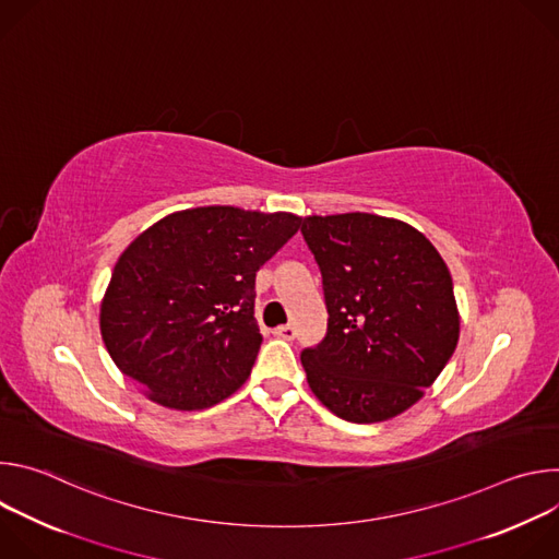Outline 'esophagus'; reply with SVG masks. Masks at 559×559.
Segmentation results:
<instances>
[{
    "label": "esophagus",
    "mask_w": 559,
    "mask_h": 559,
    "mask_svg": "<svg viewBox=\"0 0 559 559\" xmlns=\"http://www.w3.org/2000/svg\"><path fill=\"white\" fill-rule=\"evenodd\" d=\"M274 336H278V338H283V341H294L296 330H294L292 325H281V328L274 330Z\"/></svg>",
    "instance_id": "esophagus-1"
}]
</instances>
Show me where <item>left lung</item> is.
<instances>
[{"label": "left lung", "instance_id": "obj_1", "mask_svg": "<svg viewBox=\"0 0 559 559\" xmlns=\"http://www.w3.org/2000/svg\"><path fill=\"white\" fill-rule=\"evenodd\" d=\"M328 334L300 354L313 395L347 423L416 405L455 352L460 316L447 263L416 227L367 212L307 216Z\"/></svg>", "mask_w": 559, "mask_h": 559}]
</instances>
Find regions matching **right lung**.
Segmentation results:
<instances>
[{
    "label": "right lung",
    "instance_id": "add662e5",
    "mask_svg": "<svg viewBox=\"0 0 559 559\" xmlns=\"http://www.w3.org/2000/svg\"><path fill=\"white\" fill-rule=\"evenodd\" d=\"M300 216L210 205L175 212L119 257L102 300L115 365L150 401L212 407L241 386L263 336L257 272L298 231Z\"/></svg>",
    "mask_w": 559,
    "mask_h": 559
}]
</instances>
